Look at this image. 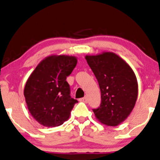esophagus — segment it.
<instances>
[{"label": "esophagus", "instance_id": "34e87169", "mask_svg": "<svg viewBox=\"0 0 160 160\" xmlns=\"http://www.w3.org/2000/svg\"><path fill=\"white\" fill-rule=\"evenodd\" d=\"M88 97H87V96H85V97H84V98H82L80 99V101L81 102H84V103H87V102H88Z\"/></svg>", "mask_w": 160, "mask_h": 160}]
</instances>
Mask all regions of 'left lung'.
<instances>
[{
  "label": "left lung",
  "mask_w": 160,
  "mask_h": 160,
  "mask_svg": "<svg viewBox=\"0 0 160 160\" xmlns=\"http://www.w3.org/2000/svg\"><path fill=\"white\" fill-rule=\"evenodd\" d=\"M98 82L102 102L95 117L107 126H117L129 116L138 96L137 77L129 64L116 53L85 56Z\"/></svg>",
  "instance_id": "1"
}]
</instances>
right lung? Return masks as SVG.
I'll list each match as a JSON object with an SVG mask.
<instances>
[{
    "label": "right lung",
    "instance_id": "1",
    "mask_svg": "<svg viewBox=\"0 0 160 160\" xmlns=\"http://www.w3.org/2000/svg\"><path fill=\"white\" fill-rule=\"evenodd\" d=\"M77 64V58L52 55L43 59L26 82L23 95L29 113L44 127L62 125L69 119L77 100L71 98L66 78Z\"/></svg>",
    "mask_w": 160,
    "mask_h": 160
}]
</instances>
